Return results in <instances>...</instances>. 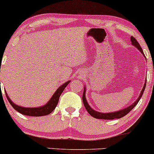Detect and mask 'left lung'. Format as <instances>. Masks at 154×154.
Wrapping results in <instances>:
<instances>
[{"label":"left lung","instance_id":"obj_1","mask_svg":"<svg viewBox=\"0 0 154 154\" xmlns=\"http://www.w3.org/2000/svg\"><path fill=\"white\" fill-rule=\"evenodd\" d=\"M130 40H131L132 45L137 48L140 51L141 54H142L145 56L143 51L142 48H141L140 45L138 42L136 40V39L134 38V37L132 36L131 38H130ZM145 57H146V56H145ZM146 83L144 84L143 88L142 89V91H141L140 94L138 98H137V100H136L135 103H132L131 106H130L126 108V109H122V110L115 111V112H114V113H113V112H111V113H100V112H98V111L93 110V109H92L91 106H90L89 104L88 103L87 100H86V98H85V91H86L85 88L84 89V92H83V95H82L83 103H84V106H85V107L86 110L88 111V112L89 113V114H91V115L93 116V117L96 118V119H119V118H122V117H123V116H125V115H127V114H128V113L130 112V111H131L132 109H133V108L135 107L136 105H137V103L139 102L140 99L141 98V97H142L143 94V92L145 91V88H146Z\"/></svg>","mask_w":154,"mask_h":154}]
</instances>
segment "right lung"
I'll list each match as a JSON object with an SVG mask.
<instances>
[{"mask_svg": "<svg viewBox=\"0 0 154 154\" xmlns=\"http://www.w3.org/2000/svg\"><path fill=\"white\" fill-rule=\"evenodd\" d=\"M70 82V81H68V82H65L64 84H63L62 85H61L60 87L58 88L57 91L54 93V94L53 95V96L51 97V98L49 100V101L45 104V105L43 106L40 107H36V108H24L19 106L17 105V104L14 103L11 100H10L9 97L6 95V98L8 99V101L11 105L13 106L14 109H15L16 111H17L18 112L21 113L22 114H24V115L26 116H45L48 115V114H51L53 111L54 110L55 108L57 106L58 102H59V99L60 95H61L63 90L65 89V88L66 87L67 85Z\"/></svg>", "mask_w": 154, "mask_h": 154, "instance_id": "obj_1", "label": "right lung"}]
</instances>
